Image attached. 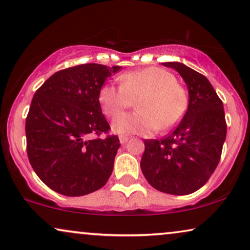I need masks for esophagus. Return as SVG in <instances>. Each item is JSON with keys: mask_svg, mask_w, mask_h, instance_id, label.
Listing matches in <instances>:
<instances>
[{"mask_svg": "<svg viewBox=\"0 0 250 250\" xmlns=\"http://www.w3.org/2000/svg\"><path fill=\"white\" fill-rule=\"evenodd\" d=\"M127 140H128L127 136H125V135L119 136V141H121V143H125L126 141H127Z\"/></svg>", "mask_w": 250, "mask_h": 250, "instance_id": "esophagus-1", "label": "esophagus"}]
</instances>
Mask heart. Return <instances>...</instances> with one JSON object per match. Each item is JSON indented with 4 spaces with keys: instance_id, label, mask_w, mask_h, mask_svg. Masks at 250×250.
Segmentation results:
<instances>
[{
    "instance_id": "1",
    "label": "heart",
    "mask_w": 250,
    "mask_h": 250,
    "mask_svg": "<svg viewBox=\"0 0 250 250\" xmlns=\"http://www.w3.org/2000/svg\"><path fill=\"white\" fill-rule=\"evenodd\" d=\"M121 84H105L99 93L102 111L108 117L132 107L136 112L121 115L112 123L119 134L148 135L157 129H169L186 115L189 98L168 70L146 67L121 75Z\"/></svg>"
}]
</instances>
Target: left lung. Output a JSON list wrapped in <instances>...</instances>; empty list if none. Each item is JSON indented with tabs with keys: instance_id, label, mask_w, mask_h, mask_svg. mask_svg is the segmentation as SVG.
Wrapping results in <instances>:
<instances>
[{
	"instance_id": "left-lung-1",
	"label": "left lung",
	"mask_w": 250,
	"mask_h": 250,
	"mask_svg": "<svg viewBox=\"0 0 250 250\" xmlns=\"http://www.w3.org/2000/svg\"><path fill=\"white\" fill-rule=\"evenodd\" d=\"M174 68L189 90V107L180 124L160 140H146L141 169L162 192L192 193L205 186L220 163L227 136L223 102L204 75L181 62Z\"/></svg>"
}]
</instances>
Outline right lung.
Masks as SVG:
<instances>
[{"mask_svg": "<svg viewBox=\"0 0 250 250\" xmlns=\"http://www.w3.org/2000/svg\"><path fill=\"white\" fill-rule=\"evenodd\" d=\"M119 69L99 63L66 68L34 94L26 118L27 155L37 176L56 192L84 196L110 177L121 143L117 135H108L99 93Z\"/></svg>", "mask_w": 250, "mask_h": 250, "instance_id": "right-lung-1", "label": "right lung"}]
</instances>
